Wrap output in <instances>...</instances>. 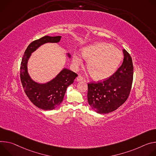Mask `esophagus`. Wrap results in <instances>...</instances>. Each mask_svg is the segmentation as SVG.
I'll return each instance as SVG.
<instances>
[{"label": "esophagus", "mask_w": 156, "mask_h": 156, "mask_svg": "<svg viewBox=\"0 0 156 156\" xmlns=\"http://www.w3.org/2000/svg\"><path fill=\"white\" fill-rule=\"evenodd\" d=\"M83 80V77H82V76H77V77L76 78V80L77 81V82H79V81H82Z\"/></svg>", "instance_id": "esophagus-1"}]
</instances>
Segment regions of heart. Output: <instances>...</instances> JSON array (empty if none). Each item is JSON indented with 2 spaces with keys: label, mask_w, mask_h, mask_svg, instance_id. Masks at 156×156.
<instances>
[{
  "label": "heart",
  "mask_w": 156,
  "mask_h": 156,
  "mask_svg": "<svg viewBox=\"0 0 156 156\" xmlns=\"http://www.w3.org/2000/svg\"><path fill=\"white\" fill-rule=\"evenodd\" d=\"M83 58L88 60L87 67L94 79L105 80L116 71L123 59L122 52L108 43H95L85 46L82 51ZM82 59L78 53L73 56L75 66L81 64Z\"/></svg>",
  "instance_id": "obj_1"
}]
</instances>
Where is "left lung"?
<instances>
[{"mask_svg": "<svg viewBox=\"0 0 156 156\" xmlns=\"http://www.w3.org/2000/svg\"><path fill=\"white\" fill-rule=\"evenodd\" d=\"M123 62L107 80L88 83L87 100L96 113L106 114L116 110L127 100L133 79V65L129 54L123 50Z\"/></svg>", "mask_w": 156, "mask_h": 156, "instance_id": "obj_1", "label": "left lung"}]
</instances>
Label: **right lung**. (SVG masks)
Masks as SVG:
<instances>
[{
  "label": "right lung",
  "mask_w": 156,
  "mask_h": 156,
  "mask_svg": "<svg viewBox=\"0 0 156 156\" xmlns=\"http://www.w3.org/2000/svg\"><path fill=\"white\" fill-rule=\"evenodd\" d=\"M61 37L45 36L31 42L25 51L20 66V79L25 92L30 101L38 108L44 110H53L63 100L67 88L74 82L77 75L66 68L62 70L53 79L39 83L30 77L28 71V62L33 52L45 43H57ZM68 58L70 53H67Z\"/></svg>",
  "instance_id": "1"
}]
</instances>
